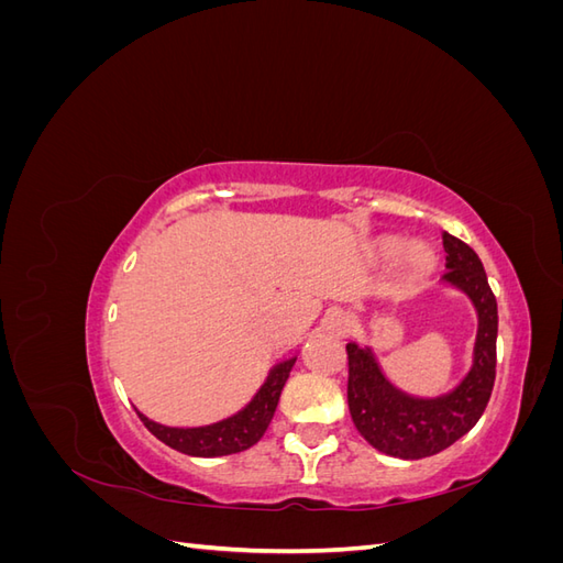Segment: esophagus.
<instances>
[{
	"label": "esophagus",
	"instance_id": "obj_1",
	"mask_svg": "<svg viewBox=\"0 0 563 563\" xmlns=\"http://www.w3.org/2000/svg\"><path fill=\"white\" fill-rule=\"evenodd\" d=\"M327 329L335 335H345L352 329V317L343 310L331 312V314H327Z\"/></svg>",
	"mask_w": 563,
	"mask_h": 563
}]
</instances>
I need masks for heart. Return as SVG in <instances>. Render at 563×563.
<instances>
[{
    "label": "heart",
    "mask_w": 563,
    "mask_h": 563,
    "mask_svg": "<svg viewBox=\"0 0 563 563\" xmlns=\"http://www.w3.org/2000/svg\"><path fill=\"white\" fill-rule=\"evenodd\" d=\"M401 250L405 251V255L401 256L404 267L411 272V275H422V272H428L437 261V253L428 242H413L406 249L401 242H387L380 253L385 261H395V258H399Z\"/></svg>",
    "instance_id": "heart-1"
}]
</instances>
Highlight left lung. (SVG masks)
I'll return each instance as SVG.
<instances>
[{
  "mask_svg": "<svg viewBox=\"0 0 563 563\" xmlns=\"http://www.w3.org/2000/svg\"><path fill=\"white\" fill-rule=\"evenodd\" d=\"M441 240L446 251L441 282L460 288L479 319L472 368L460 385L441 397H411L385 378L371 347L347 343V404L354 428L373 449L404 460L434 455L467 434L482 418L496 383V296L479 255L449 232H441Z\"/></svg>",
  "mask_w": 563,
  "mask_h": 563,
  "instance_id": "obj_1",
  "label": "left lung"
}]
</instances>
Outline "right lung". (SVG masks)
I'll use <instances>...</instances> for the list:
<instances>
[{"label":"right lung","mask_w":563,"mask_h":563,"mask_svg":"<svg viewBox=\"0 0 563 563\" xmlns=\"http://www.w3.org/2000/svg\"><path fill=\"white\" fill-rule=\"evenodd\" d=\"M296 360L298 356H291V360H284L277 366H272L265 383L255 391L253 399L242 411H236L225 420L201 424V428H168V424L150 420L141 411L135 413H139V418L152 434L180 453L197 457H218L246 451L253 444H258L261 437L265 434Z\"/></svg>","instance_id":"obj_1"}]
</instances>
